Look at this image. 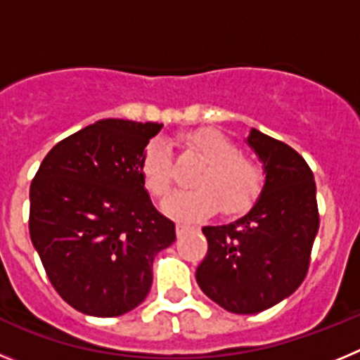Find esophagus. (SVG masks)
<instances>
[{
    "mask_svg": "<svg viewBox=\"0 0 360 360\" xmlns=\"http://www.w3.org/2000/svg\"><path fill=\"white\" fill-rule=\"evenodd\" d=\"M191 225H187V224H176V234L178 236H182L184 232H187V231H191Z\"/></svg>",
    "mask_w": 360,
    "mask_h": 360,
    "instance_id": "1",
    "label": "esophagus"
}]
</instances>
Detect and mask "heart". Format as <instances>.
Listing matches in <instances>:
<instances>
[{"label":"heart","mask_w":360,"mask_h":360,"mask_svg":"<svg viewBox=\"0 0 360 360\" xmlns=\"http://www.w3.org/2000/svg\"><path fill=\"white\" fill-rule=\"evenodd\" d=\"M180 144L196 153L203 165L193 178L195 189L174 193L162 203L173 218L200 219L218 207L225 214H238L249 207L259 193L262 174L240 148L214 129H198L180 136ZM141 174L146 189L164 198L173 184V162L167 144L160 139L146 146L141 158Z\"/></svg>","instance_id":"heart-1"}]
</instances>
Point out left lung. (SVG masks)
I'll return each instance as SVG.
<instances>
[{"instance_id":"8db88e82","label":"left lung","mask_w":360,"mask_h":360,"mask_svg":"<svg viewBox=\"0 0 360 360\" xmlns=\"http://www.w3.org/2000/svg\"><path fill=\"white\" fill-rule=\"evenodd\" d=\"M265 182L252 207L202 232L209 250L196 269L202 292L232 314H257L281 303L303 283L319 231L314 173L297 151L250 129L245 139Z\"/></svg>"}]
</instances>
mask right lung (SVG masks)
<instances>
[{"instance_id": "add662e5", "label": "right lung", "mask_w": 360, "mask_h": 360, "mask_svg": "<svg viewBox=\"0 0 360 360\" xmlns=\"http://www.w3.org/2000/svg\"><path fill=\"white\" fill-rule=\"evenodd\" d=\"M162 124L104 119L57 142L30 186V238L70 307L117 317L149 294L174 224L153 207L141 158Z\"/></svg>"}]
</instances>
